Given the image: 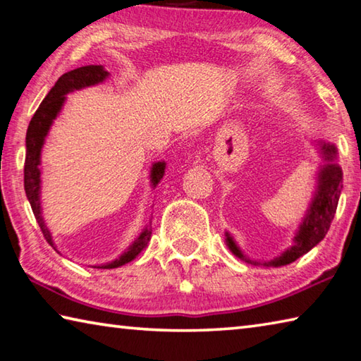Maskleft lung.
Listing matches in <instances>:
<instances>
[{
    "mask_svg": "<svg viewBox=\"0 0 361 361\" xmlns=\"http://www.w3.org/2000/svg\"><path fill=\"white\" fill-rule=\"evenodd\" d=\"M310 145H314V148L319 152L322 164L315 175V189L312 199H310L307 210H305L301 223H299L295 235H293L291 247L286 248L283 253H280L271 261H255L250 259L242 252V248L237 245L234 237L226 231V245L237 258L253 266L282 267L310 252L326 235L334 218L336 209H338L339 195L342 191V169L338 164V148H336L334 143L323 142V140H310Z\"/></svg>",
    "mask_w": 361,
    "mask_h": 361,
    "instance_id": "left-lung-1",
    "label": "left lung"
}]
</instances>
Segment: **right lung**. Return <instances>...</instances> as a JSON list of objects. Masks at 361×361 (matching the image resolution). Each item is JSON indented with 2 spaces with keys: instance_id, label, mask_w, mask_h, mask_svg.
Segmentation results:
<instances>
[{
  "instance_id": "add662e5",
  "label": "right lung",
  "mask_w": 361,
  "mask_h": 361,
  "mask_svg": "<svg viewBox=\"0 0 361 361\" xmlns=\"http://www.w3.org/2000/svg\"><path fill=\"white\" fill-rule=\"evenodd\" d=\"M109 73L103 68L102 65H87L81 66V68L71 70L65 73L59 78L56 85L49 90L46 99L42 100L39 108L36 109L33 114L30 126L27 129L25 137V146H27V156H25V169H23V183H25V192L28 197V202L32 205V210L35 213L36 221H38L39 228L44 234L46 240L51 243L54 250H57L56 243H54L52 234L49 231L47 224L42 216V202H41V152L42 146L46 143V138L49 135V130L57 119V116L62 111V108L66 102V95L75 92V90H81L85 87H92V85L102 84L106 81ZM164 173H166V161H157L149 169V183L151 188L156 189L159 181L162 180ZM151 221L149 226L142 229L138 237L133 240L129 248L122 253L119 258H116L105 264H97L92 267L97 269H114L127 264L137 258V256L148 247L151 239ZM57 253H60L57 250ZM62 255V253H60Z\"/></svg>"
}]
</instances>
